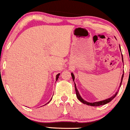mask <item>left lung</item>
<instances>
[{
    "label": "left lung",
    "instance_id": "8db88e82",
    "mask_svg": "<svg viewBox=\"0 0 130 130\" xmlns=\"http://www.w3.org/2000/svg\"><path fill=\"white\" fill-rule=\"evenodd\" d=\"M123 76H124V74H123V76H122L121 82V83H120V87H121V85L122 81H123ZM71 76H72V78H73V81H74V74H73V73H71ZM74 88H75L76 94V96H77V98H78V99L79 100V101H80V102H82V103L88 105V106H102V105L106 104L109 103V102H110V101H111L113 99L115 98V97H116V96L117 93H118V92H116V94H114V95L112 96V97H110V98H109V99H106V100H104V101H99V102H92H92H87V101H85V100H83V99H82V97H81V96L79 95V92H78V90H77L76 86L75 84H74Z\"/></svg>",
    "mask_w": 130,
    "mask_h": 130
}]
</instances>
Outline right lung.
I'll return each instance as SVG.
<instances>
[{"label": "right lung", "instance_id": "right-lung-1", "mask_svg": "<svg viewBox=\"0 0 130 130\" xmlns=\"http://www.w3.org/2000/svg\"><path fill=\"white\" fill-rule=\"evenodd\" d=\"M59 74H57V76H56V80H57V79H58V78H59Z\"/></svg>", "mask_w": 130, "mask_h": 130}]
</instances>
